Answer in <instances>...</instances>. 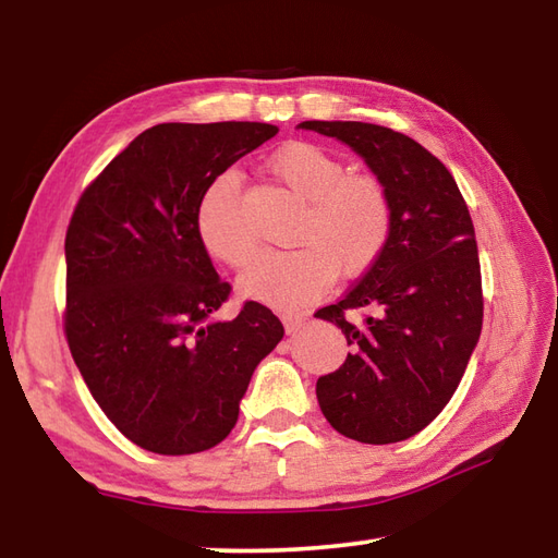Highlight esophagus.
<instances>
[{
  "label": "esophagus",
  "mask_w": 558,
  "mask_h": 558,
  "mask_svg": "<svg viewBox=\"0 0 558 558\" xmlns=\"http://www.w3.org/2000/svg\"><path fill=\"white\" fill-rule=\"evenodd\" d=\"M282 325H286V332L288 335H292V332H298V329L307 323V315H302V313H282Z\"/></svg>",
  "instance_id": "esophagus-1"
}]
</instances>
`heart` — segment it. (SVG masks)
Masks as SVG:
<instances>
[{"mask_svg": "<svg viewBox=\"0 0 558 558\" xmlns=\"http://www.w3.org/2000/svg\"><path fill=\"white\" fill-rule=\"evenodd\" d=\"M270 172L305 209L292 243L266 253L241 278L243 295L278 310L313 302L339 276L356 278L374 268L393 235V202L379 177L349 172L344 159L313 143H288L270 157ZM196 231L204 248L231 268H245L258 243L243 221L239 179L221 174L206 189Z\"/></svg>", "mask_w": 558, "mask_h": 558, "instance_id": "b5f03b06", "label": "heart"}]
</instances>
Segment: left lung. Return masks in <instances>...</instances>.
<instances>
[{"mask_svg":"<svg viewBox=\"0 0 558 558\" xmlns=\"http://www.w3.org/2000/svg\"><path fill=\"white\" fill-rule=\"evenodd\" d=\"M366 159L389 189L393 235L374 268L315 317L342 327L349 354L317 379L342 436L386 446L415 436L452 399L483 329V276L456 179L409 135L372 122L305 120Z\"/></svg>","mask_w":558,"mask_h":558,"instance_id":"8db88e82","label":"left lung"}]
</instances>
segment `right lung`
<instances>
[{"mask_svg":"<svg viewBox=\"0 0 558 558\" xmlns=\"http://www.w3.org/2000/svg\"><path fill=\"white\" fill-rule=\"evenodd\" d=\"M278 135L268 122H162L83 189L65 231L63 332L93 399L122 436L192 456L229 436L258 362L286 335L231 295L196 231L206 189Z\"/></svg>","mask_w":558,"mask_h":558,"instance_id":"add662e5","label":"right lung"}]
</instances>
